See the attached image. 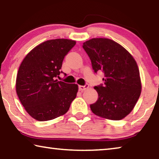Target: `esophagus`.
<instances>
[{
	"label": "esophagus",
	"mask_w": 159,
	"mask_h": 159,
	"mask_svg": "<svg viewBox=\"0 0 159 159\" xmlns=\"http://www.w3.org/2000/svg\"><path fill=\"white\" fill-rule=\"evenodd\" d=\"M88 87H89L88 84H85V85H79V90L80 91H83V90H85V89H87Z\"/></svg>",
	"instance_id": "obj_1"
}]
</instances>
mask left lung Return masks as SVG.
I'll use <instances>...</instances> for the list:
<instances>
[{"label":"left lung","instance_id":"left-lung-1","mask_svg":"<svg viewBox=\"0 0 159 159\" xmlns=\"http://www.w3.org/2000/svg\"><path fill=\"white\" fill-rule=\"evenodd\" d=\"M94 72L104 74L103 84L94 88L98 99L90 104L95 115L121 120L133 109L141 94V80L135 60L124 48L108 39H92L83 43Z\"/></svg>","mask_w":159,"mask_h":159}]
</instances>
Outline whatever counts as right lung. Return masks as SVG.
Returning <instances> with one entry per match:
<instances>
[{
    "label": "right lung",
    "instance_id": "1",
    "mask_svg": "<svg viewBox=\"0 0 159 159\" xmlns=\"http://www.w3.org/2000/svg\"><path fill=\"white\" fill-rule=\"evenodd\" d=\"M76 45L58 39L42 43L29 52L19 68L16 91L21 104L34 119L46 121L68 111L78 85L59 81L62 61Z\"/></svg>",
    "mask_w": 159,
    "mask_h": 159
}]
</instances>
